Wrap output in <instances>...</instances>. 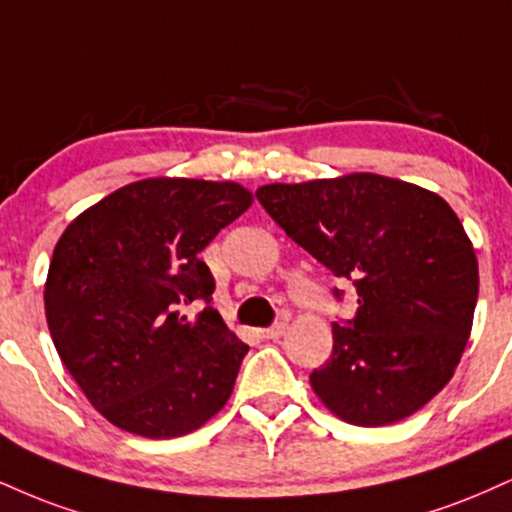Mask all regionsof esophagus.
<instances>
[{"label":"esophagus","mask_w":512,"mask_h":512,"mask_svg":"<svg viewBox=\"0 0 512 512\" xmlns=\"http://www.w3.org/2000/svg\"><path fill=\"white\" fill-rule=\"evenodd\" d=\"M288 331V324L286 322H276L274 326H269V329H262L260 334L262 338H279Z\"/></svg>","instance_id":"esophagus-1"}]
</instances>
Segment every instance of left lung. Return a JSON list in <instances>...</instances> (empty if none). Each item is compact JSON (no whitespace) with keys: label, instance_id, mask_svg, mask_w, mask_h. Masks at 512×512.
I'll use <instances>...</instances> for the list:
<instances>
[{"label":"left lung","instance_id":"1","mask_svg":"<svg viewBox=\"0 0 512 512\" xmlns=\"http://www.w3.org/2000/svg\"><path fill=\"white\" fill-rule=\"evenodd\" d=\"M269 217L357 293L331 324L334 350L312 391L343 422L410 417L453 377L472 331L479 267L441 195L398 178L346 174L257 188Z\"/></svg>","mask_w":512,"mask_h":512}]
</instances>
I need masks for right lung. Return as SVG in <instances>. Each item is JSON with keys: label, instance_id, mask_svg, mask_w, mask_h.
I'll use <instances>...</instances> for the list:
<instances>
[{"label": "right lung", "instance_id": "add662e5", "mask_svg": "<svg viewBox=\"0 0 512 512\" xmlns=\"http://www.w3.org/2000/svg\"><path fill=\"white\" fill-rule=\"evenodd\" d=\"M252 205L236 181L143 178L80 212L54 248V348L104 420L145 439L200 429L231 398L248 346L209 303L200 252Z\"/></svg>", "mask_w": 512, "mask_h": 512}]
</instances>
